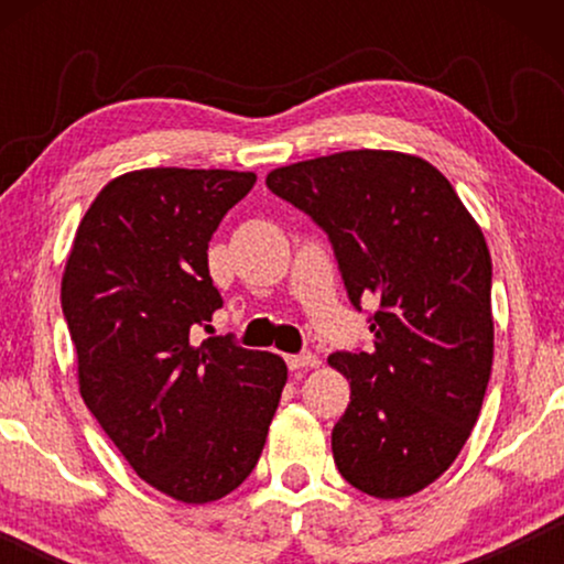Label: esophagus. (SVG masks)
<instances>
[{
  "label": "esophagus",
  "instance_id": "esophagus-1",
  "mask_svg": "<svg viewBox=\"0 0 564 564\" xmlns=\"http://www.w3.org/2000/svg\"><path fill=\"white\" fill-rule=\"evenodd\" d=\"M321 359L315 357L313 351H303V354H292V357H288V367L290 369H313L318 367Z\"/></svg>",
  "mask_w": 564,
  "mask_h": 564
}]
</instances>
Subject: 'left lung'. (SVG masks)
Here are the masks:
<instances>
[{"label":"left lung","mask_w":564,"mask_h":564,"mask_svg":"<svg viewBox=\"0 0 564 564\" xmlns=\"http://www.w3.org/2000/svg\"><path fill=\"white\" fill-rule=\"evenodd\" d=\"M267 187L326 230L351 305L377 300L372 349L328 357L351 380L330 434L338 473L367 496H413L457 459L490 380L482 230L436 166L398 151L300 161Z\"/></svg>","instance_id":"1"}]
</instances>
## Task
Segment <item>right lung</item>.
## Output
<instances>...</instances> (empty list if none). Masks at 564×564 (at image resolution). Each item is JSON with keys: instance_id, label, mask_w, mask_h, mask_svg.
<instances>
[{"instance_id": "obj_1", "label": "right lung", "mask_w": 564, "mask_h": 564, "mask_svg": "<svg viewBox=\"0 0 564 564\" xmlns=\"http://www.w3.org/2000/svg\"><path fill=\"white\" fill-rule=\"evenodd\" d=\"M257 174L141 169L112 180L76 228L61 307L79 392L151 488L182 503L236 490L264 449L288 365L226 336L207 243Z\"/></svg>"}]
</instances>
